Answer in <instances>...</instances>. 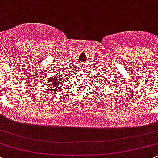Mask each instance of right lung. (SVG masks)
Segmentation results:
<instances>
[{"mask_svg":"<svg viewBox=\"0 0 158 158\" xmlns=\"http://www.w3.org/2000/svg\"><path fill=\"white\" fill-rule=\"evenodd\" d=\"M64 77H62L60 79V77H57V76H55V77H51V79H49V82H48V85L51 86V87L49 88L48 90L49 91H52V92H54V91L56 90V92L57 93L58 92V90H60V89H62V85H63V82L62 81L64 80Z\"/></svg>","mask_w":158,"mask_h":158,"instance_id":"obj_1","label":"right lung"}]
</instances>
